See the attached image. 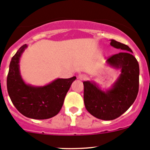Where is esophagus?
<instances>
[{"label": "esophagus", "instance_id": "obj_1", "mask_svg": "<svg viewBox=\"0 0 150 150\" xmlns=\"http://www.w3.org/2000/svg\"><path fill=\"white\" fill-rule=\"evenodd\" d=\"M87 75H85V74H81V75H78V79H80L81 81H85V80L87 79Z\"/></svg>", "mask_w": 150, "mask_h": 150}]
</instances>
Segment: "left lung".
Segmentation results:
<instances>
[{"instance_id":"8db88e82","label":"left lung","mask_w":150,"mask_h":150,"mask_svg":"<svg viewBox=\"0 0 150 150\" xmlns=\"http://www.w3.org/2000/svg\"><path fill=\"white\" fill-rule=\"evenodd\" d=\"M110 45L121 52L111 56L107 62L121 69L112 87L103 91L96 83L84 81V104L87 111L96 118L104 120L116 119L123 114L137 99L139 85V66L127 45L111 40Z\"/></svg>"}]
</instances>
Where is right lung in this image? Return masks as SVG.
Masks as SVG:
<instances>
[{
  "label": "right lung",
  "instance_id": "obj_1",
  "mask_svg": "<svg viewBox=\"0 0 150 150\" xmlns=\"http://www.w3.org/2000/svg\"><path fill=\"white\" fill-rule=\"evenodd\" d=\"M28 47L21 46L10 62L7 76V90L14 107L25 117L37 120L57 115L62 107L64 98L76 77L58 78L44 86H33L24 82L19 72V59Z\"/></svg>",
  "mask_w": 150,
  "mask_h": 150
}]
</instances>
